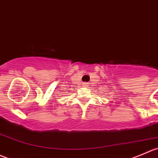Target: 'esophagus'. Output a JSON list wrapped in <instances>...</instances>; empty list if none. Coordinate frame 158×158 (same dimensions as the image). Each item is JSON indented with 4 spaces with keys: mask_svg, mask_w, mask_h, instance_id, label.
Here are the masks:
<instances>
[{
    "mask_svg": "<svg viewBox=\"0 0 158 158\" xmlns=\"http://www.w3.org/2000/svg\"><path fill=\"white\" fill-rule=\"evenodd\" d=\"M84 84V86H87V84Z\"/></svg>",
    "mask_w": 158,
    "mask_h": 158,
    "instance_id": "34e87169",
    "label": "esophagus"
}]
</instances>
